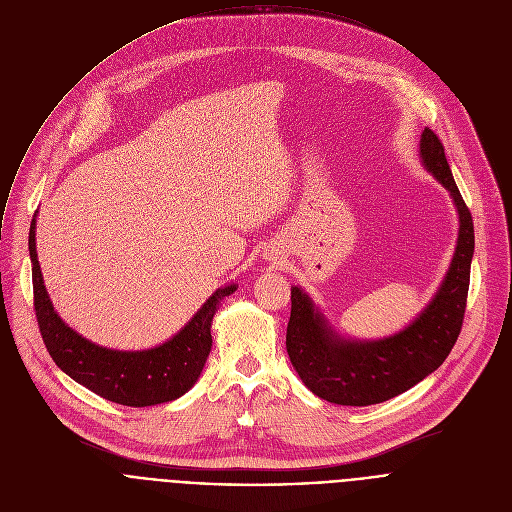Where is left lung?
<instances>
[{"label": "left lung", "instance_id": "8db88e82", "mask_svg": "<svg viewBox=\"0 0 512 512\" xmlns=\"http://www.w3.org/2000/svg\"><path fill=\"white\" fill-rule=\"evenodd\" d=\"M419 156L450 192L460 218L454 259L427 308L389 338L350 340L332 330L302 287H291L285 334L289 360L304 385L330 403L367 407L405 393L440 367L460 336L474 255L472 214L454 182L444 145L429 127L421 133Z\"/></svg>", "mask_w": 512, "mask_h": 512}]
</instances>
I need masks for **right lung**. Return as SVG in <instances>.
Segmentation results:
<instances>
[{
	"instance_id": "obj_1",
	"label": "right lung",
	"mask_w": 512,
	"mask_h": 512,
	"mask_svg": "<svg viewBox=\"0 0 512 512\" xmlns=\"http://www.w3.org/2000/svg\"><path fill=\"white\" fill-rule=\"evenodd\" d=\"M28 245L38 328L56 367L72 381L127 407L174 401L198 381L212 346L210 324L214 312L218 302L237 289L235 283L216 289L194 318L168 342L148 350H111L83 338L56 314L38 263L36 218H32Z\"/></svg>"
}]
</instances>
